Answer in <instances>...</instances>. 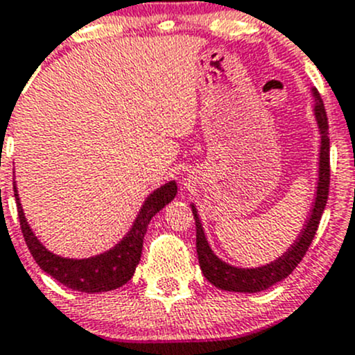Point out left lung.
I'll return each instance as SVG.
<instances>
[{
  "label": "left lung",
  "instance_id": "obj_1",
  "mask_svg": "<svg viewBox=\"0 0 355 355\" xmlns=\"http://www.w3.org/2000/svg\"><path fill=\"white\" fill-rule=\"evenodd\" d=\"M313 100H315V121L318 125L320 132V153H318V180H316V192L313 199V206L308 212L303 230L297 234L293 245L286 250L282 255H279L274 262H268L260 267H236L219 259L212 252L209 245L206 233H204L202 221H200L197 209L193 202L190 204L196 219V231H197V257H199V266L202 270L204 277L216 286L218 289L231 291V293H260L272 287L282 279H286L297 263L303 260V257L308 252V246L311 245L315 238L316 230H318L320 219H322L323 211H325L327 199H328V185H330V139H328V121L327 112L323 107L320 93L316 88H311Z\"/></svg>",
  "mask_w": 355,
  "mask_h": 355
}]
</instances>
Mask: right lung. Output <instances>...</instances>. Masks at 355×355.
<instances>
[{"label": "right lung", "mask_w": 355, "mask_h": 355, "mask_svg": "<svg viewBox=\"0 0 355 355\" xmlns=\"http://www.w3.org/2000/svg\"><path fill=\"white\" fill-rule=\"evenodd\" d=\"M13 192L15 199H17L21 233H24L30 253H32L33 260L39 263V267L69 289L95 294L114 291L130 281L141 260L143 240L148 231L149 221L156 212L162 211L166 204H170L175 199L177 182H168V184L156 189L155 192L149 193L124 238L107 252L88 257V259H68V257L55 255L51 250H47L42 245V241L35 236L27 218H25L20 197H18L17 182H13Z\"/></svg>", "instance_id": "obj_1"}]
</instances>
